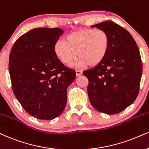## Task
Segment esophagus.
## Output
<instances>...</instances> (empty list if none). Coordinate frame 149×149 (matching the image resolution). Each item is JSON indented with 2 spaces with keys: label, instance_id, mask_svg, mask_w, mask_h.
<instances>
[{
  "label": "esophagus",
  "instance_id": "obj_1",
  "mask_svg": "<svg viewBox=\"0 0 149 149\" xmlns=\"http://www.w3.org/2000/svg\"><path fill=\"white\" fill-rule=\"evenodd\" d=\"M82 74V71L79 70H76V76L79 77L80 75Z\"/></svg>",
  "mask_w": 149,
  "mask_h": 149
}]
</instances>
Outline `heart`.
Returning a JSON list of instances; mask_svg holds the SVG:
<instances>
[{
	"label": "heart",
	"mask_w": 149,
	"mask_h": 149,
	"mask_svg": "<svg viewBox=\"0 0 149 149\" xmlns=\"http://www.w3.org/2000/svg\"><path fill=\"white\" fill-rule=\"evenodd\" d=\"M64 41L65 43L55 42L53 47L55 56L61 62L69 65L77 54L79 58L74 64L77 68L99 65L106 58L110 47L109 35L102 30L75 31L66 36Z\"/></svg>",
	"instance_id": "b5f03b06"
}]
</instances>
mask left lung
Masks as SVG:
<instances>
[{"label":"left lung","mask_w":149,"mask_h":149,"mask_svg":"<svg viewBox=\"0 0 149 149\" xmlns=\"http://www.w3.org/2000/svg\"><path fill=\"white\" fill-rule=\"evenodd\" d=\"M91 27L108 33L110 47L100 65L83 72L88 79L89 100L97 111L107 115L119 113L138 95L142 74L139 48L131 34L113 22Z\"/></svg>","instance_id":"left-lung-1"}]
</instances>
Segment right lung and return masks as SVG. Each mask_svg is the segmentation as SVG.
<instances>
[{"instance_id":"obj_1","label":"right lung","mask_w":149,"mask_h":149,"mask_svg":"<svg viewBox=\"0 0 149 149\" xmlns=\"http://www.w3.org/2000/svg\"><path fill=\"white\" fill-rule=\"evenodd\" d=\"M60 28H36L22 35L13 45L9 72L16 98L35 118L51 120L63 113L67 88L76 73L55 56L54 44Z\"/></svg>"}]
</instances>
